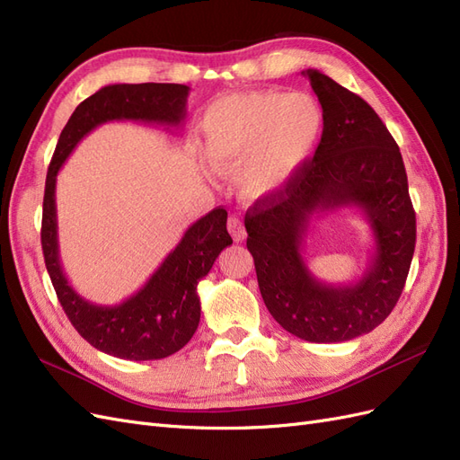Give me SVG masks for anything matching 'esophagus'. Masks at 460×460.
Returning a JSON list of instances; mask_svg holds the SVG:
<instances>
[{
  "instance_id": "esophagus-1",
  "label": "esophagus",
  "mask_w": 460,
  "mask_h": 460,
  "mask_svg": "<svg viewBox=\"0 0 460 460\" xmlns=\"http://www.w3.org/2000/svg\"><path fill=\"white\" fill-rule=\"evenodd\" d=\"M228 232H230V235L234 238V242H243L245 240L247 232H245V226H243V222H242L240 217L232 215L228 218Z\"/></svg>"
}]
</instances>
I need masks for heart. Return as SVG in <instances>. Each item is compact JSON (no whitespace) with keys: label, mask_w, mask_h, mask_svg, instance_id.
Returning <instances> with one entry per match:
<instances>
[{"label":"heart","mask_w":460,"mask_h":460,"mask_svg":"<svg viewBox=\"0 0 460 460\" xmlns=\"http://www.w3.org/2000/svg\"><path fill=\"white\" fill-rule=\"evenodd\" d=\"M324 130L309 93L252 92L222 97L203 119V153L217 176L240 174L245 199L280 191L307 163Z\"/></svg>","instance_id":"1"}]
</instances>
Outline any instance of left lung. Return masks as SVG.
Returning <instances> with one entry per match:
<instances>
[{
  "mask_svg": "<svg viewBox=\"0 0 460 460\" xmlns=\"http://www.w3.org/2000/svg\"><path fill=\"white\" fill-rule=\"evenodd\" d=\"M324 111L314 157L245 213L247 249L269 313L286 332L340 343L382 324L405 288L416 243V215L401 151L376 111L314 68L303 71ZM357 206L369 220L375 253L347 287L316 281L300 252L314 214Z\"/></svg>",
  "mask_w": 460,
  "mask_h": 460,
  "instance_id": "obj_1",
  "label": "left lung"
}]
</instances>
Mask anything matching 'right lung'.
Wrapping results in <instances>:
<instances>
[{"label":"right lung","instance_id":"1","mask_svg":"<svg viewBox=\"0 0 460 460\" xmlns=\"http://www.w3.org/2000/svg\"><path fill=\"white\" fill-rule=\"evenodd\" d=\"M190 88L184 84H111L82 102L65 124L48 169L41 249L55 294L76 332L95 349L128 360L164 358L191 340L201 303L198 284L232 245L226 208H213L186 230L161 267L134 296L119 305H95L68 284L59 261L55 184L76 144L109 120H144L180 127L186 119Z\"/></svg>","mask_w":460,"mask_h":460}]
</instances>
